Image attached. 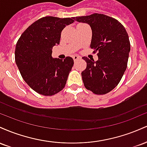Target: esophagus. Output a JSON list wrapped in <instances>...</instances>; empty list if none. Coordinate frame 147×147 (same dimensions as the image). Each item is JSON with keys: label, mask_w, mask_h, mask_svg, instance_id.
Segmentation results:
<instances>
[{"label": "esophagus", "mask_w": 147, "mask_h": 147, "mask_svg": "<svg viewBox=\"0 0 147 147\" xmlns=\"http://www.w3.org/2000/svg\"><path fill=\"white\" fill-rule=\"evenodd\" d=\"M80 59V57H78V56H77V55H75V56H73V59H74V61H77L78 59Z\"/></svg>", "instance_id": "obj_1"}]
</instances>
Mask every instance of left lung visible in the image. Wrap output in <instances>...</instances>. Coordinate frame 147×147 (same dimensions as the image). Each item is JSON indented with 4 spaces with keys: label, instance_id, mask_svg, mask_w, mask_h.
<instances>
[{
    "label": "left lung",
    "instance_id": "1",
    "mask_svg": "<svg viewBox=\"0 0 147 147\" xmlns=\"http://www.w3.org/2000/svg\"><path fill=\"white\" fill-rule=\"evenodd\" d=\"M73 18L90 25V48L98 56L96 61L82 57L87 64L82 72L84 86L96 95H105L118 85L127 67L131 50L128 34L117 20L102 14Z\"/></svg>",
    "mask_w": 147,
    "mask_h": 147
}]
</instances>
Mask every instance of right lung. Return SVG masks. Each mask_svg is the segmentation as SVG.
Segmentation results:
<instances>
[{
    "label": "right lung",
    "mask_w": 147,
    "mask_h": 147,
    "mask_svg": "<svg viewBox=\"0 0 147 147\" xmlns=\"http://www.w3.org/2000/svg\"><path fill=\"white\" fill-rule=\"evenodd\" d=\"M74 18L45 16L30 25L18 38L15 61L20 73L35 92L52 96L63 89L73 66L72 57L63 61L52 57V50L60 42L61 33Z\"/></svg>",
    "instance_id": "right-lung-1"
}]
</instances>
